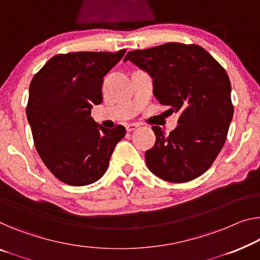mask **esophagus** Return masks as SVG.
Returning <instances> with one entry per match:
<instances>
[{
    "label": "esophagus",
    "instance_id": "1",
    "mask_svg": "<svg viewBox=\"0 0 260 260\" xmlns=\"http://www.w3.org/2000/svg\"><path fill=\"white\" fill-rule=\"evenodd\" d=\"M139 127L138 123H127L126 125V131L127 132H133Z\"/></svg>",
    "mask_w": 260,
    "mask_h": 260
}]
</instances>
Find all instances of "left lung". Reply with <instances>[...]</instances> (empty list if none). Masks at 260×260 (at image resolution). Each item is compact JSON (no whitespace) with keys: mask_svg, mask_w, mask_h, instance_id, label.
Segmentation results:
<instances>
[{"mask_svg":"<svg viewBox=\"0 0 260 260\" xmlns=\"http://www.w3.org/2000/svg\"><path fill=\"white\" fill-rule=\"evenodd\" d=\"M153 78V93L169 112H179L169 133L153 126L156 140L145 153L147 167L160 179L183 183L210 168L226 140L234 115L231 84L207 50L196 44L166 43L127 53Z\"/></svg>","mask_w":260,"mask_h":260,"instance_id":"obj_1","label":"left lung"}]
</instances>
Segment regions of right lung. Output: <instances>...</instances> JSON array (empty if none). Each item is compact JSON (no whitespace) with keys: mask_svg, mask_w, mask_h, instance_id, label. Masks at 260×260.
I'll use <instances>...</instances> for the list:
<instances>
[{"mask_svg":"<svg viewBox=\"0 0 260 260\" xmlns=\"http://www.w3.org/2000/svg\"><path fill=\"white\" fill-rule=\"evenodd\" d=\"M118 52H70L53 56L34 76L26 118L38 154L58 180L87 185L107 170L126 129H106L91 117L103 102L104 77L119 63Z\"/></svg>","mask_w":260,"mask_h":260,"instance_id":"add662e5","label":"right lung"}]
</instances>
